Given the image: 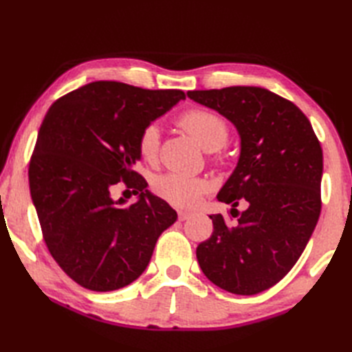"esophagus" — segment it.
I'll return each instance as SVG.
<instances>
[{"label": "esophagus", "mask_w": 352, "mask_h": 352, "mask_svg": "<svg viewBox=\"0 0 352 352\" xmlns=\"http://www.w3.org/2000/svg\"><path fill=\"white\" fill-rule=\"evenodd\" d=\"M190 213H188V212H178V221H186V219H189L190 218Z\"/></svg>", "instance_id": "obj_1"}]
</instances>
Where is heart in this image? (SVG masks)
I'll return each instance as SVG.
<instances>
[{"mask_svg": "<svg viewBox=\"0 0 352 352\" xmlns=\"http://www.w3.org/2000/svg\"><path fill=\"white\" fill-rule=\"evenodd\" d=\"M178 125L195 138L207 151H216L227 144L230 126L226 119L212 110L190 109L178 118ZM162 133L155 122L146 124L138 138L139 155L148 163L157 160L160 151ZM207 189L204 180L195 177L177 174L160 175L154 183L157 195L168 201L169 204L182 208H192L198 204Z\"/></svg>", "mask_w": 352, "mask_h": 352, "instance_id": "b5f03b06", "label": "heart"}]
</instances>
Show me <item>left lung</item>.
Listing matches in <instances>:
<instances>
[{
  "instance_id": "8db88e82",
  "label": "left lung",
  "mask_w": 352,
  "mask_h": 352,
  "mask_svg": "<svg viewBox=\"0 0 352 352\" xmlns=\"http://www.w3.org/2000/svg\"><path fill=\"white\" fill-rule=\"evenodd\" d=\"M190 100L230 119L241 134V157L218 193L236 227L213 214V233L197 248L204 275L236 295L278 283L301 257L320 214L322 148L294 102L267 89L231 86L190 91ZM241 199L249 208L241 214Z\"/></svg>"
}]
</instances>
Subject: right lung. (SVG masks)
Wrapping results in <instances>:
<instances>
[{
	"instance_id": "1",
	"label": "right lung",
	"mask_w": 352,
	"mask_h": 352,
	"mask_svg": "<svg viewBox=\"0 0 352 352\" xmlns=\"http://www.w3.org/2000/svg\"><path fill=\"white\" fill-rule=\"evenodd\" d=\"M184 98L177 89L94 81L63 95L45 115L30 159V192L50 254L80 286H129L177 221L133 166L142 129ZM118 184L140 192L138 203L124 208V200L111 199Z\"/></svg>"
}]
</instances>
